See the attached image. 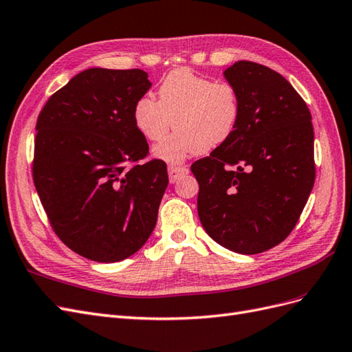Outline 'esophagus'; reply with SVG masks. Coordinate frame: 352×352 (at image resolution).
I'll return each instance as SVG.
<instances>
[{
  "label": "esophagus",
  "instance_id": "esophagus-1",
  "mask_svg": "<svg viewBox=\"0 0 352 352\" xmlns=\"http://www.w3.org/2000/svg\"><path fill=\"white\" fill-rule=\"evenodd\" d=\"M188 173V169L183 165H169L168 166V175H169V181L171 183H175L177 179H179V177H183Z\"/></svg>",
  "mask_w": 352,
  "mask_h": 352
}]
</instances>
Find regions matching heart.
<instances>
[{
	"mask_svg": "<svg viewBox=\"0 0 352 352\" xmlns=\"http://www.w3.org/2000/svg\"><path fill=\"white\" fill-rule=\"evenodd\" d=\"M149 95L135 102L133 120L143 138L161 140L168 130L175 131L153 147L157 160L179 164L187 156L210 152L234 134L241 117V99L234 85L214 82L188 69L169 73Z\"/></svg>",
	"mask_w": 352,
	"mask_h": 352,
	"instance_id": "b5f03b06",
	"label": "heart"
}]
</instances>
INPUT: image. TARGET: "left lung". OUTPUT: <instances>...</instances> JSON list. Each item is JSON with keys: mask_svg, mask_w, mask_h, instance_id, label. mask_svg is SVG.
<instances>
[{"mask_svg": "<svg viewBox=\"0 0 352 352\" xmlns=\"http://www.w3.org/2000/svg\"><path fill=\"white\" fill-rule=\"evenodd\" d=\"M241 99L231 138L191 165L197 212L212 240L240 254H257L289 235L314 186L310 111L285 77L236 61L223 72Z\"/></svg>", "mask_w": 352, "mask_h": 352, "instance_id": "8db88e82", "label": "left lung"}]
</instances>
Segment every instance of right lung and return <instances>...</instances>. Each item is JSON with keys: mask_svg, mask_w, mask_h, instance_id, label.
Here are the masks:
<instances>
[{"mask_svg": "<svg viewBox=\"0 0 352 352\" xmlns=\"http://www.w3.org/2000/svg\"><path fill=\"white\" fill-rule=\"evenodd\" d=\"M151 86L143 70L94 67L38 117L33 181L42 206L61 241L94 262L130 257L155 230L166 165H131L149 152L133 109Z\"/></svg>", "mask_w": 352, "mask_h": 352, "instance_id": "1", "label": "right lung"}]
</instances>
